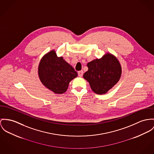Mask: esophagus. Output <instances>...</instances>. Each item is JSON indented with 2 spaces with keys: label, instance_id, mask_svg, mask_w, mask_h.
<instances>
[{
  "label": "esophagus",
  "instance_id": "obj_1",
  "mask_svg": "<svg viewBox=\"0 0 154 154\" xmlns=\"http://www.w3.org/2000/svg\"><path fill=\"white\" fill-rule=\"evenodd\" d=\"M78 75L79 77H82L83 75V70H81V71H79L78 72Z\"/></svg>",
  "mask_w": 154,
  "mask_h": 154
}]
</instances>
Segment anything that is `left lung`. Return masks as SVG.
<instances>
[{"label":"left lung","mask_w":154,"mask_h":154,"mask_svg":"<svg viewBox=\"0 0 154 154\" xmlns=\"http://www.w3.org/2000/svg\"><path fill=\"white\" fill-rule=\"evenodd\" d=\"M87 67L88 70L84 74L83 77L97 94L106 93L118 83L122 73L119 60L108 53L101 59L88 63Z\"/></svg>","instance_id":"obj_1"}]
</instances>
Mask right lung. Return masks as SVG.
<instances>
[{
	"label": "right lung",
	"instance_id": "add662e5",
	"mask_svg": "<svg viewBox=\"0 0 154 154\" xmlns=\"http://www.w3.org/2000/svg\"><path fill=\"white\" fill-rule=\"evenodd\" d=\"M38 74L42 84L55 94L65 93L69 83L77 77V72L63 57H58L53 50L40 60Z\"/></svg>",
	"mask_w": 154,
	"mask_h": 154
}]
</instances>
